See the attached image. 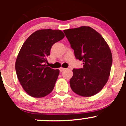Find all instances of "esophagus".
<instances>
[{"label": "esophagus", "instance_id": "obj_1", "mask_svg": "<svg viewBox=\"0 0 126 126\" xmlns=\"http://www.w3.org/2000/svg\"><path fill=\"white\" fill-rule=\"evenodd\" d=\"M65 69H65V68H63V67H60V68H59V70H60V72H62L63 71H64Z\"/></svg>", "mask_w": 126, "mask_h": 126}]
</instances>
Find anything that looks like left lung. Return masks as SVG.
<instances>
[{
    "label": "left lung",
    "instance_id": "obj_1",
    "mask_svg": "<svg viewBox=\"0 0 126 126\" xmlns=\"http://www.w3.org/2000/svg\"><path fill=\"white\" fill-rule=\"evenodd\" d=\"M63 32L75 57L83 64L82 68L73 69L70 88L80 96H93L108 80L112 63L110 48L102 35L91 27L82 26Z\"/></svg>",
    "mask_w": 126,
    "mask_h": 126
}]
</instances>
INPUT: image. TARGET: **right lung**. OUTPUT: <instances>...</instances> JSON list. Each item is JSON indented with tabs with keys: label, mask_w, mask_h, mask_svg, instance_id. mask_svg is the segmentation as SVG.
Masks as SVG:
<instances>
[{
	"label": "right lung",
	"mask_w": 126,
	"mask_h": 126,
	"mask_svg": "<svg viewBox=\"0 0 126 126\" xmlns=\"http://www.w3.org/2000/svg\"><path fill=\"white\" fill-rule=\"evenodd\" d=\"M64 37L59 30H40L26 40L17 56L15 69L23 89L30 96L42 98L53 91L59 69L47 66L52 46Z\"/></svg>",
	"instance_id": "1"
}]
</instances>
